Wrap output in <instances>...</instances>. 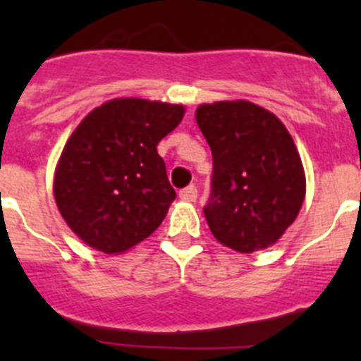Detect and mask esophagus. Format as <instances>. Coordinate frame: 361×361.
Listing matches in <instances>:
<instances>
[{
	"instance_id": "1",
	"label": "esophagus",
	"mask_w": 361,
	"mask_h": 361,
	"mask_svg": "<svg viewBox=\"0 0 361 361\" xmlns=\"http://www.w3.org/2000/svg\"><path fill=\"white\" fill-rule=\"evenodd\" d=\"M180 199L185 202H195L197 201V188H195L194 185L183 188V190L180 192Z\"/></svg>"
}]
</instances>
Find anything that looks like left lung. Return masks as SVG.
<instances>
[{
  "mask_svg": "<svg viewBox=\"0 0 361 361\" xmlns=\"http://www.w3.org/2000/svg\"><path fill=\"white\" fill-rule=\"evenodd\" d=\"M213 155L204 216L218 243L239 253L271 248L298 216L305 173L285 123L246 99L199 104Z\"/></svg>",
  "mask_w": 361,
  "mask_h": 361,
  "instance_id": "8db88e82",
  "label": "left lung"
}]
</instances>
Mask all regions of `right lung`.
<instances>
[{"label": "right lung", "mask_w": 361, "mask_h": 361, "mask_svg": "<svg viewBox=\"0 0 361 361\" xmlns=\"http://www.w3.org/2000/svg\"><path fill=\"white\" fill-rule=\"evenodd\" d=\"M183 115V104L116 97L76 126L57 160L54 197L87 246L126 253L157 231L176 199L157 145Z\"/></svg>", "instance_id": "right-lung-1"}]
</instances>
